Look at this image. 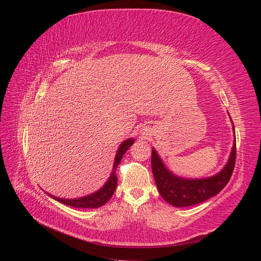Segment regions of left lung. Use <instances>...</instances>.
I'll use <instances>...</instances> for the list:
<instances>
[{
    "mask_svg": "<svg viewBox=\"0 0 261 261\" xmlns=\"http://www.w3.org/2000/svg\"><path fill=\"white\" fill-rule=\"evenodd\" d=\"M232 122V121H231ZM233 132H234V125ZM235 135V133H234ZM236 140L234 138L230 156L223 169L217 174L203 178H186L174 174L152 148L151 167L155 185L162 198L177 208L194 206L218 195L230 180L235 165Z\"/></svg>",
    "mask_w": 261,
    "mask_h": 261,
    "instance_id": "obj_1",
    "label": "left lung"
}]
</instances>
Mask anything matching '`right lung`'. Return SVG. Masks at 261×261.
<instances>
[{
  "mask_svg": "<svg viewBox=\"0 0 261 261\" xmlns=\"http://www.w3.org/2000/svg\"><path fill=\"white\" fill-rule=\"evenodd\" d=\"M134 143H135V139L134 138H128L124 140L123 143L118 146V149L116 151L115 158H114V163H113V169L111 172V175L108 178V180L105 183V185L102 186L100 189H98L97 192H94L92 194H89L87 196L80 197V198H74V199H65V198H60V197L53 196L49 193L48 194L51 198L58 200L62 203L67 204V206L74 207V208H99L101 206H103L105 203H107L110 198H111L112 195L114 194V191L117 185V175H116V169L120 164L122 158L124 153Z\"/></svg>",
  "mask_w": 261,
  "mask_h": 261,
  "instance_id": "obj_1",
  "label": "right lung"
}]
</instances>
